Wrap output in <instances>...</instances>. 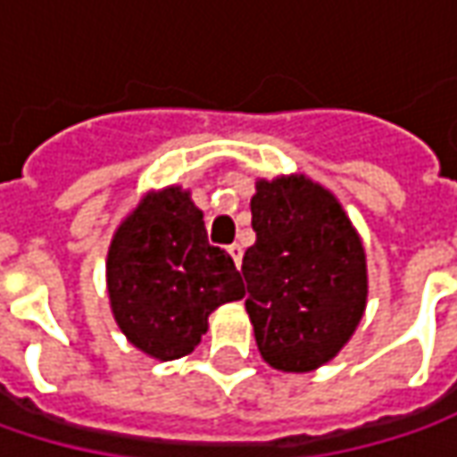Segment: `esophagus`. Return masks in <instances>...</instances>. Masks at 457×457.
<instances>
[{"mask_svg": "<svg viewBox=\"0 0 457 457\" xmlns=\"http://www.w3.org/2000/svg\"><path fill=\"white\" fill-rule=\"evenodd\" d=\"M228 254H231V259L237 262V267H241V256H244V249H241L238 244H231V246H228Z\"/></svg>", "mask_w": 457, "mask_h": 457, "instance_id": "obj_1", "label": "esophagus"}]
</instances>
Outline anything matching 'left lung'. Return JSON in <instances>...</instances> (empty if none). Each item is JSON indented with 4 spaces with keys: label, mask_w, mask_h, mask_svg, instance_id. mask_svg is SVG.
<instances>
[{
    "label": "left lung",
    "mask_w": 457,
    "mask_h": 457,
    "mask_svg": "<svg viewBox=\"0 0 457 457\" xmlns=\"http://www.w3.org/2000/svg\"><path fill=\"white\" fill-rule=\"evenodd\" d=\"M254 246L246 249V312L262 359L303 374L353 336L366 307V254L341 203L303 175L259 180Z\"/></svg>",
    "instance_id": "1"
}]
</instances>
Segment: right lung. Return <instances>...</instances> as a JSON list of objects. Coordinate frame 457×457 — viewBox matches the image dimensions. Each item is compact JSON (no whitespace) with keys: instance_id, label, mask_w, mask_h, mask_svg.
<instances>
[{"instance_id":"right-lung-1","label":"right lung","mask_w":457,"mask_h":457,"mask_svg":"<svg viewBox=\"0 0 457 457\" xmlns=\"http://www.w3.org/2000/svg\"><path fill=\"white\" fill-rule=\"evenodd\" d=\"M106 282L121 333L162 361L190 353L208 315L244 297L234 259L208 244L203 213L180 187L147 195L119 226Z\"/></svg>"}]
</instances>
